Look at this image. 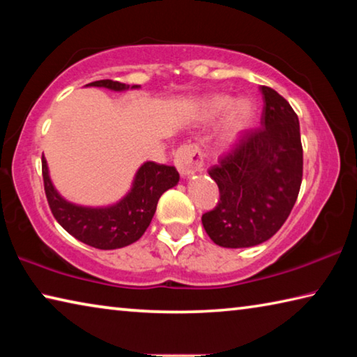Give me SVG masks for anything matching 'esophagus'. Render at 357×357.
Masks as SVG:
<instances>
[{
  "instance_id": "1",
  "label": "esophagus",
  "mask_w": 357,
  "mask_h": 357,
  "mask_svg": "<svg viewBox=\"0 0 357 357\" xmlns=\"http://www.w3.org/2000/svg\"><path fill=\"white\" fill-rule=\"evenodd\" d=\"M174 165L184 179L190 178L203 167V157L195 144H183L174 154Z\"/></svg>"
}]
</instances>
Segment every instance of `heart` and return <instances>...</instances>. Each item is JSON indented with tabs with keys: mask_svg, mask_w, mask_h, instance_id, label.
<instances>
[{
	"mask_svg": "<svg viewBox=\"0 0 357 357\" xmlns=\"http://www.w3.org/2000/svg\"><path fill=\"white\" fill-rule=\"evenodd\" d=\"M227 113L223 124V137L234 140L250 128L257 114V104L250 98L234 99L229 96H214L203 105V114L206 119H214Z\"/></svg>",
	"mask_w": 357,
	"mask_h": 357,
	"instance_id": "obj_1",
	"label": "heart"
}]
</instances>
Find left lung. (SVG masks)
Instances as JSON below:
<instances>
[{
    "mask_svg": "<svg viewBox=\"0 0 357 357\" xmlns=\"http://www.w3.org/2000/svg\"><path fill=\"white\" fill-rule=\"evenodd\" d=\"M259 129L247 132L209 170L220 192L203 227L217 245L244 249L264 243L288 219L302 183L299 119L287 99L259 86Z\"/></svg>",
    "mask_w": 357,
    "mask_h": 357,
    "instance_id": "obj_1",
    "label": "left lung"
}]
</instances>
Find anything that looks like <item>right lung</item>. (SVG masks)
Listing matches in <instances>:
<instances>
[{"label": "right lung", "instance_id": "1", "mask_svg": "<svg viewBox=\"0 0 357 357\" xmlns=\"http://www.w3.org/2000/svg\"><path fill=\"white\" fill-rule=\"evenodd\" d=\"M86 86L123 93L138 89L140 84L129 86L113 80H99ZM42 176L48 204L59 225L75 239L102 250L121 249L140 239L153 220L160 195L179 181L174 167L144 162L137 170L129 192L121 200L108 206H82L68 202L56 190L45 157H42Z\"/></svg>", "mask_w": 357, "mask_h": 357}]
</instances>
